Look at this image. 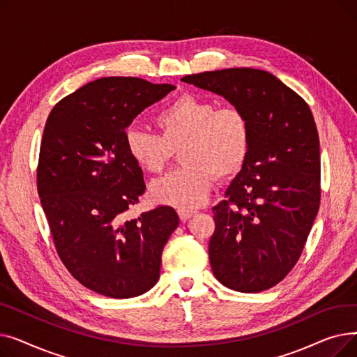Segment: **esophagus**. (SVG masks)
Wrapping results in <instances>:
<instances>
[{
  "mask_svg": "<svg viewBox=\"0 0 357 357\" xmlns=\"http://www.w3.org/2000/svg\"><path fill=\"white\" fill-rule=\"evenodd\" d=\"M194 214H195L194 210H186V208H179L178 210V215L182 221H186L188 218H191Z\"/></svg>",
  "mask_w": 357,
  "mask_h": 357,
  "instance_id": "obj_1",
  "label": "esophagus"
}]
</instances>
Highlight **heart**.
I'll list each match as a JSON object with an SVG mask.
<instances>
[{
  "mask_svg": "<svg viewBox=\"0 0 357 357\" xmlns=\"http://www.w3.org/2000/svg\"><path fill=\"white\" fill-rule=\"evenodd\" d=\"M159 135L128 127L124 144L128 156L143 171L158 175L181 149L185 163L178 171L150 185L160 204L194 208L207 199L215 175L230 178L241 171L250 147V124L245 111L218 107L213 100L182 93L155 117Z\"/></svg>",
  "mask_w": 357,
  "mask_h": 357,
  "instance_id": "b5f03b06",
  "label": "heart"
}]
</instances>
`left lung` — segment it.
<instances>
[{
  "mask_svg": "<svg viewBox=\"0 0 357 357\" xmlns=\"http://www.w3.org/2000/svg\"><path fill=\"white\" fill-rule=\"evenodd\" d=\"M182 81L248 116L249 155L227 198L213 208L208 253L224 287L248 294L269 289L295 266L320 207V139L312 112L266 70L231 68Z\"/></svg>",
  "mask_w": 357,
  "mask_h": 357,
  "instance_id": "obj_1",
  "label": "left lung"
}]
</instances>
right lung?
<instances>
[{
    "label": "right lung",
    "instance_id": "add662e5",
    "mask_svg": "<svg viewBox=\"0 0 357 357\" xmlns=\"http://www.w3.org/2000/svg\"><path fill=\"white\" fill-rule=\"evenodd\" d=\"M175 86L109 77L61 100L47 117L37 166V191L56 252L85 288L133 298L153 288L162 252L178 227L172 207L130 218L146 190L124 133L140 112Z\"/></svg>",
    "mask_w": 357,
    "mask_h": 357
}]
</instances>
